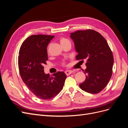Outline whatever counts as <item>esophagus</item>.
Segmentation results:
<instances>
[{"mask_svg": "<svg viewBox=\"0 0 128 128\" xmlns=\"http://www.w3.org/2000/svg\"><path fill=\"white\" fill-rule=\"evenodd\" d=\"M65 74H66V75H69L70 74H71L72 73V70H66L64 72Z\"/></svg>", "mask_w": 128, "mask_h": 128, "instance_id": "1", "label": "esophagus"}]
</instances>
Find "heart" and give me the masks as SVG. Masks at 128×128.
<instances>
[{
  "label": "heart",
  "instance_id": "1",
  "mask_svg": "<svg viewBox=\"0 0 128 128\" xmlns=\"http://www.w3.org/2000/svg\"><path fill=\"white\" fill-rule=\"evenodd\" d=\"M59 40H60V43H61V45H64V44H66V43H67V42H70L68 39H67V38H66L64 37H60V39H59ZM62 64L64 65V63L63 62V63H62Z\"/></svg>",
  "mask_w": 128,
  "mask_h": 128
}]
</instances>
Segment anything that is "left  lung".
I'll return each mask as SVG.
<instances>
[{
  "label": "left lung",
  "mask_w": 128,
  "mask_h": 128,
  "mask_svg": "<svg viewBox=\"0 0 128 128\" xmlns=\"http://www.w3.org/2000/svg\"><path fill=\"white\" fill-rule=\"evenodd\" d=\"M75 43L76 59L86 60V78L79 86L90 94H98L106 86L113 73L114 58L106 40L95 30H77L70 34Z\"/></svg>",
  "instance_id": "8db88e82"
}]
</instances>
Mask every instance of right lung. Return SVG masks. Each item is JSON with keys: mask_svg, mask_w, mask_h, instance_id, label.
<instances>
[{"mask_svg": "<svg viewBox=\"0 0 128 128\" xmlns=\"http://www.w3.org/2000/svg\"><path fill=\"white\" fill-rule=\"evenodd\" d=\"M53 36L34 34L23 42L18 56L19 72L22 80L37 98L48 100L63 88L67 76L58 72L52 77L45 74L43 65L48 60L47 46Z\"/></svg>", "mask_w": 128, "mask_h": 128, "instance_id": "add662e5", "label": "right lung"}]
</instances>
